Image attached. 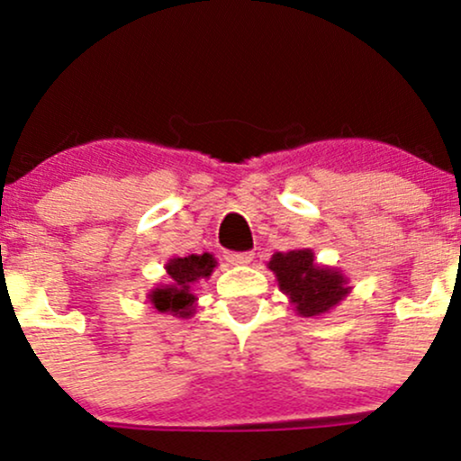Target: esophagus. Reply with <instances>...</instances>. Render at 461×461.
Wrapping results in <instances>:
<instances>
[{
	"label": "esophagus",
	"mask_w": 461,
	"mask_h": 461,
	"mask_svg": "<svg viewBox=\"0 0 461 461\" xmlns=\"http://www.w3.org/2000/svg\"><path fill=\"white\" fill-rule=\"evenodd\" d=\"M225 260L230 264H236V267H245V264H251L253 260V253L251 251H242V253H225Z\"/></svg>",
	"instance_id": "1"
}]
</instances>
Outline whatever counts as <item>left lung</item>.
<instances>
[{
  "mask_svg": "<svg viewBox=\"0 0 461 461\" xmlns=\"http://www.w3.org/2000/svg\"><path fill=\"white\" fill-rule=\"evenodd\" d=\"M267 267L277 277L279 290L288 297L290 305L303 319L327 314L351 293L347 275L340 268L316 262L312 249L273 253Z\"/></svg>",
  "mask_w": 461,
  "mask_h": 461,
  "instance_id": "8db88e82",
  "label": "left lung"
}]
</instances>
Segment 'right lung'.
<instances>
[{
  "label": "right lung",
  "instance_id": "1",
  "mask_svg": "<svg viewBox=\"0 0 461 461\" xmlns=\"http://www.w3.org/2000/svg\"><path fill=\"white\" fill-rule=\"evenodd\" d=\"M216 258L212 253H193L186 258H173L164 264L168 275L167 284H158L149 290L147 301L158 312L188 319L197 310V294H194V284L201 279H208L216 268Z\"/></svg>",
  "mask_w": 461,
  "mask_h": 461
}]
</instances>
